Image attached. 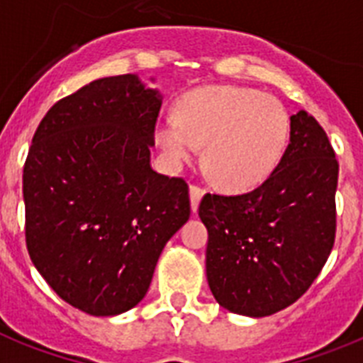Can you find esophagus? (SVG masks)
<instances>
[{"label":"esophagus","instance_id":"34e87169","mask_svg":"<svg viewBox=\"0 0 363 363\" xmlns=\"http://www.w3.org/2000/svg\"><path fill=\"white\" fill-rule=\"evenodd\" d=\"M189 193H191V208H193V211H196V209H199L200 200H202L206 191H203V187H200V185L193 184L191 187H189Z\"/></svg>","mask_w":363,"mask_h":363}]
</instances>
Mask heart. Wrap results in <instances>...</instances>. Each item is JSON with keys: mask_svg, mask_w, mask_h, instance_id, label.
Returning a JSON list of instances; mask_svg holds the SVG:
<instances>
[{"mask_svg": "<svg viewBox=\"0 0 363 363\" xmlns=\"http://www.w3.org/2000/svg\"><path fill=\"white\" fill-rule=\"evenodd\" d=\"M155 139L174 163L203 147V163L230 191L257 187L277 169L289 139L286 107L269 94L232 85L203 86L178 101L176 118L155 125Z\"/></svg>", "mask_w": 363, "mask_h": 363, "instance_id": "obj_1", "label": "heart"}]
</instances>
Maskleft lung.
Instances as JSON below:
<instances>
[{"instance_id":"1","label":"left lung","mask_w":363,"mask_h":363,"mask_svg":"<svg viewBox=\"0 0 363 363\" xmlns=\"http://www.w3.org/2000/svg\"><path fill=\"white\" fill-rule=\"evenodd\" d=\"M337 170L325 130L298 111L282 160L259 187L235 196L203 194L206 272L220 306L265 317L308 291L336 239Z\"/></svg>"}]
</instances>
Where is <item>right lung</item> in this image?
<instances>
[{
	"label": "right lung",
	"mask_w": 363,
	"mask_h": 363,
	"mask_svg": "<svg viewBox=\"0 0 363 363\" xmlns=\"http://www.w3.org/2000/svg\"><path fill=\"white\" fill-rule=\"evenodd\" d=\"M161 98L133 74L81 86L48 111L23 164L26 245L62 301L91 315L128 311L189 220L184 178L150 167Z\"/></svg>",
	"instance_id": "add662e5"
}]
</instances>
